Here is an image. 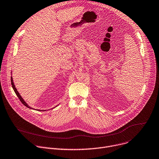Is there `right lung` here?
Wrapping results in <instances>:
<instances>
[{"mask_svg":"<svg viewBox=\"0 0 159 159\" xmlns=\"http://www.w3.org/2000/svg\"><path fill=\"white\" fill-rule=\"evenodd\" d=\"M11 84H12V88H13V89H14V92H15V93H16V95H17V97H18V98H19V100H20V102L25 105V106H26L27 107H28V108H29V109H33L34 110V109H32V107H30L29 105L24 101V100L22 98V97H21V95L19 94V92L17 91V89L16 88V87H15V85H14V82H13V79H12V77H11ZM37 111H45V110L44 111H43V110H39V109H37Z\"/></svg>","mask_w":159,"mask_h":159,"instance_id":"add662e5","label":"right lung"}]
</instances>
